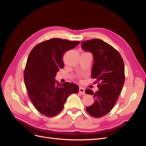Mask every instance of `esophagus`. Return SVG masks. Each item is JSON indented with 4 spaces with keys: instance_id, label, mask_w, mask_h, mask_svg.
<instances>
[{
    "instance_id": "obj_1",
    "label": "esophagus",
    "mask_w": 146,
    "mask_h": 146,
    "mask_svg": "<svg viewBox=\"0 0 146 146\" xmlns=\"http://www.w3.org/2000/svg\"><path fill=\"white\" fill-rule=\"evenodd\" d=\"M79 92L82 95H85V89L84 88L80 87L79 88Z\"/></svg>"
}]
</instances>
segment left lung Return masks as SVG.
I'll return each mask as SVG.
<instances>
[{"label":"left lung","instance_id":"8db88e82","mask_svg":"<svg viewBox=\"0 0 146 146\" xmlns=\"http://www.w3.org/2000/svg\"><path fill=\"white\" fill-rule=\"evenodd\" d=\"M82 48L93 55L91 77L99 88L96 92L90 89L85 91L94 99L93 104L86 110L92 116L101 117L111 111L121 94L125 82L124 63L115 48L101 39L83 41Z\"/></svg>","mask_w":146,"mask_h":146}]
</instances>
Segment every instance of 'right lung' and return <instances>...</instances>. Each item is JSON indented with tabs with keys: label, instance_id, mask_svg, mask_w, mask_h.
Returning <instances> with one entry per match:
<instances>
[{
	"label": "right lung",
	"instance_id": "1",
	"mask_svg": "<svg viewBox=\"0 0 146 146\" xmlns=\"http://www.w3.org/2000/svg\"><path fill=\"white\" fill-rule=\"evenodd\" d=\"M79 43L53 38L38 44L30 53L24 73L25 85L31 102L43 115H57L62 111L69 96L78 92L76 84H60L55 77L64 67V54Z\"/></svg>",
	"mask_w": 146,
	"mask_h": 146
}]
</instances>
